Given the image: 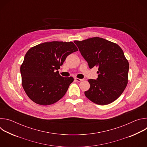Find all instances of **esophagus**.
<instances>
[{
    "instance_id": "esophagus-1",
    "label": "esophagus",
    "mask_w": 147,
    "mask_h": 147,
    "mask_svg": "<svg viewBox=\"0 0 147 147\" xmlns=\"http://www.w3.org/2000/svg\"><path fill=\"white\" fill-rule=\"evenodd\" d=\"M84 79H80V78H75V80L77 82H80L81 81H82Z\"/></svg>"
}]
</instances>
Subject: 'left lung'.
Returning <instances> with one entry per match:
<instances>
[{
  "mask_svg": "<svg viewBox=\"0 0 147 147\" xmlns=\"http://www.w3.org/2000/svg\"><path fill=\"white\" fill-rule=\"evenodd\" d=\"M90 69L98 67L96 80L89 79L86 97L94 103L105 105L116 100L128 83L129 64L121 48L116 44L99 37L74 40Z\"/></svg>",
  "mask_w": 147,
  "mask_h": 147,
  "instance_id": "obj_1",
  "label": "left lung"
}]
</instances>
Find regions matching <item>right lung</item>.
Segmentation results:
<instances>
[{"label": "right lung", "instance_id": "1", "mask_svg": "<svg viewBox=\"0 0 147 147\" xmlns=\"http://www.w3.org/2000/svg\"><path fill=\"white\" fill-rule=\"evenodd\" d=\"M77 51L72 42L52 41L27 51L20 72L23 87L30 99L40 105H49L65 95L74 78L61 77L57 70L68 55Z\"/></svg>", "mask_w": 147, "mask_h": 147}]
</instances>
